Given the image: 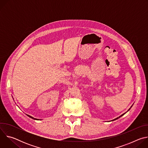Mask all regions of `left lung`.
<instances>
[{
    "instance_id": "8db88e82",
    "label": "left lung",
    "mask_w": 148,
    "mask_h": 148,
    "mask_svg": "<svg viewBox=\"0 0 148 148\" xmlns=\"http://www.w3.org/2000/svg\"><path fill=\"white\" fill-rule=\"evenodd\" d=\"M133 105H134V103H133ZM132 106H131V107H130V109H129V110H128V111H127V112H128V111H130V109H131V108H132ZM125 114V113H124V114H122V115H120V116H118V117H117V118H115V119H113V120H112V121H115V120H116V119H118V118H120V117H121V116H123V115H124V114Z\"/></svg>"
}]
</instances>
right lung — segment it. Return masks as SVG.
Wrapping results in <instances>:
<instances>
[{"instance_id":"obj_1","label":"right lung","mask_w":148,"mask_h":148,"mask_svg":"<svg viewBox=\"0 0 148 148\" xmlns=\"http://www.w3.org/2000/svg\"><path fill=\"white\" fill-rule=\"evenodd\" d=\"M29 117H30V118H32V119H35V120H39L38 119H36V118H33V117H32V116H30L29 115H27ZM41 120V119H40Z\"/></svg>"}]
</instances>
